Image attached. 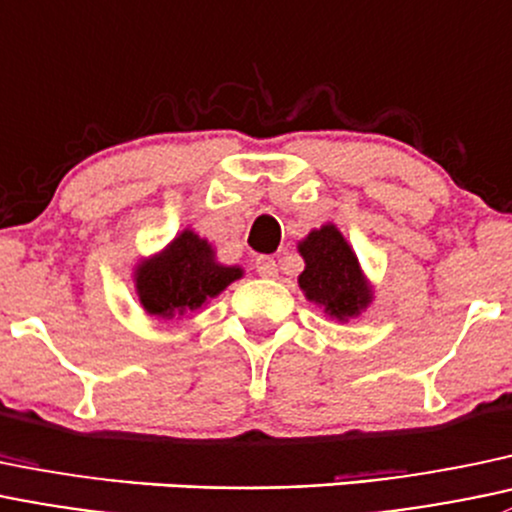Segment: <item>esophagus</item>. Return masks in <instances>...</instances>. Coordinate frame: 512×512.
Instances as JSON below:
<instances>
[{"mask_svg": "<svg viewBox=\"0 0 512 512\" xmlns=\"http://www.w3.org/2000/svg\"><path fill=\"white\" fill-rule=\"evenodd\" d=\"M255 267H257V274H260V277H277V262L272 260V257H267V255H260L255 260Z\"/></svg>", "mask_w": 512, "mask_h": 512, "instance_id": "1", "label": "esophagus"}]
</instances>
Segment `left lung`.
Returning a JSON list of instances; mask_svg holds the SVG:
<instances>
[{
    "label": "left lung",
    "instance_id": "left-lung-1",
    "mask_svg": "<svg viewBox=\"0 0 512 512\" xmlns=\"http://www.w3.org/2000/svg\"><path fill=\"white\" fill-rule=\"evenodd\" d=\"M297 252L304 260L297 282L306 301L324 309L328 319L338 324L355 321L368 311L375 301V287L336 223L309 230L297 242Z\"/></svg>",
    "mask_w": 512,
    "mask_h": 512
}]
</instances>
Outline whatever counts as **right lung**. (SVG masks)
<instances>
[{"label":"right lung","instance_id":"obj_1","mask_svg":"<svg viewBox=\"0 0 512 512\" xmlns=\"http://www.w3.org/2000/svg\"><path fill=\"white\" fill-rule=\"evenodd\" d=\"M245 277L240 265H223L213 242L184 228L169 245L139 257L132 267L134 292L149 316L181 319L206 309L233 282Z\"/></svg>","mask_w":512,"mask_h":512}]
</instances>
